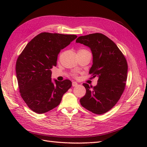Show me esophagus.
<instances>
[{"mask_svg":"<svg viewBox=\"0 0 147 147\" xmlns=\"http://www.w3.org/2000/svg\"><path fill=\"white\" fill-rule=\"evenodd\" d=\"M78 85V83L75 82H72V86H76Z\"/></svg>","mask_w":147,"mask_h":147,"instance_id":"esophagus-1","label":"esophagus"}]
</instances>
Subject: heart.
I'll return each instance as SVG.
<instances>
[{
  "label": "heart",
  "instance_id": "b5f03b06",
  "mask_svg": "<svg viewBox=\"0 0 147 147\" xmlns=\"http://www.w3.org/2000/svg\"><path fill=\"white\" fill-rule=\"evenodd\" d=\"M88 51V50H84V49H80V50H78V52H82V51ZM74 75L75 77H76V76H77V74H76V73H74Z\"/></svg>",
  "mask_w": 147,
  "mask_h": 147
}]
</instances>
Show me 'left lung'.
<instances>
[{"instance_id": "obj_1", "label": "left lung", "mask_w": 147, "mask_h": 147, "mask_svg": "<svg viewBox=\"0 0 147 147\" xmlns=\"http://www.w3.org/2000/svg\"><path fill=\"white\" fill-rule=\"evenodd\" d=\"M76 42L90 48L93 64L89 74L99 78L96 86L83 84L86 92L80 104L93 113H105L117 103L125 89L127 61L116 44L102 34L80 36Z\"/></svg>"}]
</instances>
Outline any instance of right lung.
Wrapping results in <instances>:
<instances>
[{
	"mask_svg": "<svg viewBox=\"0 0 147 147\" xmlns=\"http://www.w3.org/2000/svg\"><path fill=\"white\" fill-rule=\"evenodd\" d=\"M77 37L75 35L42 32L27 44L16 63L20 92L34 112L42 114L56 107L72 86L69 80L51 81L53 66L62 49Z\"/></svg>",
	"mask_w": 147,
	"mask_h": 147,
	"instance_id": "obj_1",
	"label": "right lung"
}]
</instances>
